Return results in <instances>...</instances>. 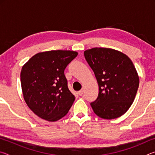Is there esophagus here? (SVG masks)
<instances>
[{
  "instance_id": "34e87169",
  "label": "esophagus",
  "mask_w": 155,
  "mask_h": 155,
  "mask_svg": "<svg viewBox=\"0 0 155 155\" xmlns=\"http://www.w3.org/2000/svg\"><path fill=\"white\" fill-rule=\"evenodd\" d=\"M78 95H79V96H82L83 94V90H80V91H78Z\"/></svg>"
}]
</instances>
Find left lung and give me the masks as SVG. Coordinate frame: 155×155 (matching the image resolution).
I'll return each mask as SVG.
<instances>
[{"instance_id":"8db88e82","label":"left lung","mask_w":155,"mask_h":155,"mask_svg":"<svg viewBox=\"0 0 155 155\" xmlns=\"http://www.w3.org/2000/svg\"><path fill=\"white\" fill-rule=\"evenodd\" d=\"M98 84V96L91 103L98 117L111 120L124 114L134 101L140 79L133 62L122 52L107 48L84 52Z\"/></svg>"}]
</instances>
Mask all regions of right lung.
Returning a JSON list of instances; mask_svg holds the SVG:
<instances>
[{"mask_svg":"<svg viewBox=\"0 0 155 155\" xmlns=\"http://www.w3.org/2000/svg\"><path fill=\"white\" fill-rule=\"evenodd\" d=\"M71 51H51L34 55L23 65L20 81L26 103L34 114L54 122L66 115L75 100L64 74L77 56Z\"/></svg>","mask_w":155,"mask_h":155,"instance_id":"right-lung-1","label":"right lung"}]
</instances>
